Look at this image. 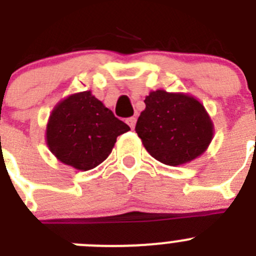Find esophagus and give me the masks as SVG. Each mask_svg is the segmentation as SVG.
I'll list each match as a JSON object with an SVG mask.
<instances>
[{"label": "esophagus", "instance_id": "esophagus-1", "mask_svg": "<svg viewBox=\"0 0 256 256\" xmlns=\"http://www.w3.org/2000/svg\"><path fill=\"white\" fill-rule=\"evenodd\" d=\"M136 122H137V118H136V116H130V118H128V119H126V124H128V126L132 128V130L136 126Z\"/></svg>", "mask_w": 256, "mask_h": 256}]
</instances>
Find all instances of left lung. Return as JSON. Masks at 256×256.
Listing matches in <instances>:
<instances>
[{"instance_id":"left-lung-1","label":"left lung","mask_w":256,"mask_h":256,"mask_svg":"<svg viewBox=\"0 0 256 256\" xmlns=\"http://www.w3.org/2000/svg\"><path fill=\"white\" fill-rule=\"evenodd\" d=\"M144 104L136 132L152 158L177 166L205 152L214 126L200 101L190 94L158 90L146 96Z\"/></svg>"}]
</instances>
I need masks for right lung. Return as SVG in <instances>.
<instances>
[{
    "mask_svg": "<svg viewBox=\"0 0 256 256\" xmlns=\"http://www.w3.org/2000/svg\"><path fill=\"white\" fill-rule=\"evenodd\" d=\"M130 130L91 91H84L55 106L47 123L46 141L61 162L86 172L100 165L112 152L118 136Z\"/></svg>",
    "mask_w": 256,
    "mask_h": 256,
    "instance_id": "obj_1",
    "label": "right lung"
}]
</instances>
